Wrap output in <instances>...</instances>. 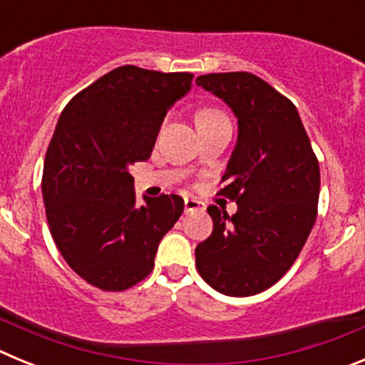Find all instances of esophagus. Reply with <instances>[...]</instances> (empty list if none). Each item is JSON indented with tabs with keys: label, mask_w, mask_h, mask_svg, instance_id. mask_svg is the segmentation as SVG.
<instances>
[{
	"label": "esophagus",
	"mask_w": 365,
	"mask_h": 365,
	"mask_svg": "<svg viewBox=\"0 0 365 365\" xmlns=\"http://www.w3.org/2000/svg\"><path fill=\"white\" fill-rule=\"evenodd\" d=\"M185 210L186 212H195V210H205V205L192 197H185Z\"/></svg>",
	"instance_id": "esophagus-1"
}]
</instances>
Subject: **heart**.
<instances>
[{"instance_id": "1", "label": "heart", "mask_w": 365, "mask_h": 365, "mask_svg": "<svg viewBox=\"0 0 365 365\" xmlns=\"http://www.w3.org/2000/svg\"><path fill=\"white\" fill-rule=\"evenodd\" d=\"M219 115H222V113L217 111V109H202V111L197 115V120H202V118L219 117Z\"/></svg>"}]
</instances>
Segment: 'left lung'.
<instances>
[{"label":"left lung","instance_id":"1","mask_svg":"<svg viewBox=\"0 0 365 365\" xmlns=\"http://www.w3.org/2000/svg\"><path fill=\"white\" fill-rule=\"evenodd\" d=\"M195 83L237 117L240 135L221 195L228 215L208 206L214 230L195 248L201 278L221 294L254 296L291 269L318 214L320 166L291 100L252 73L202 74Z\"/></svg>","mask_w":365,"mask_h":365}]
</instances>
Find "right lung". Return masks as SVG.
Listing matches in <instances>:
<instances>
[{"label": "right lung", "instance_id": "add662e5", "mask_svg": "<svg viewBox=\"0 0 365 365\" xmlns=\"http://www.w3.org/2000/svg\"><path fill=\"white\" fill-rule=\"evenodd\" d=\"M192 80L117 67L58 118L41 177L45 215L67 265L96 289L120 292L150 276L160 240L185 210L173 193L138 206L130 168L150 159L168 109Z\"/></svg>", "mask_w": 365, "mask_h": 365}]
</instances>
